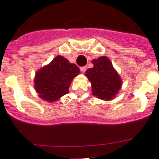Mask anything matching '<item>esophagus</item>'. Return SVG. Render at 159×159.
<instances>
[{
	"instance_id": "1",
	"label": "esophagus",
	"mask_w": 159,
	"mask_h": 159,
	"mask_svg": "<svg viewBox=\"0 0 159 159\" xmlns=\"http://www.w3.org/2000/svg\"><path fill=\"white\" fill-rule=\"evenodd\" d=\"M80 70L82 72H85L87 71V67H80Z\"/></svg>"
}]
</instances>
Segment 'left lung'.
<instances>
[{"instance_id": "8db88e82", "label": "left lung", "mask_w": 159, "mask_h": 159, "mask_svg": "<svg viewBox=\"0 0 159 159\" xmlns=\"http://www.w3.org/2000/svg\"><path fill=\"white\" fill-rule=\"evenodd\" d=\"M92 63L94 67L86 72L92 83V94L105 101L111 100L120 89V77L106 57L94 59Z\"/></svg>"}]
</instances>
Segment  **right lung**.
<instances>
[{
	"mask_svg": "<svg viewBox=\"0 0 159 159\" xmlns=\"http://www.w3.org/2000/svg\"><path fill=\"white\" fill-rule=\"evenodd\" d=\"M80 73L79 68L62 56H57L48 65L36 72L34 86L42 99L54 102L68 92L73 77Z\"/></svg>",
	"mask_w": 159,
	"mask_h": 159,
	"instance_id": "right-lung-1",
	"label": "right lung"
}]
</instances>
